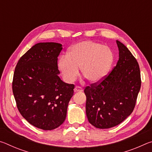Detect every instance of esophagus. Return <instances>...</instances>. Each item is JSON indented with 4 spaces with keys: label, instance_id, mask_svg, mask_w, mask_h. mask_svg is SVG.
<instances>
[{
    "label": "esophagus",
    "instance_id": "esophagus-1",
    "mask_svg": "<svg viewBox=\"0 0 152 152\" xmlns=\"http://www.w3.org/2000/svg\"><path fill=\"white\" fill-rule=\"evenodd\" d=\"M74 91L75 92H82V91H83V89H82V88L80 86H76L75 88H74Z\"/></svg>",
    "mask_w": 152,
    "mask_h": 152
}]
</instances>
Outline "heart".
<instances>
[{
	"mask_svg": "<svg viewBox=\"0 0 152 152\" xmlns=\"http://www.w3.org/2000/svg\"><path fill=\"white\" fill-rule=\"evenodd\" d=\"M114 61L112 50L107 45L91 40L82 41L72 46L66 56L58 61L64 80L72 82L78 75L80 68L82 76L91 83L103 80L109 72Z\"/></svg>",
	"mask_w": 152,
	"mask_h": 152,
	"instance_id": "heart-1",
	"label": "heart"
}]
</instances>
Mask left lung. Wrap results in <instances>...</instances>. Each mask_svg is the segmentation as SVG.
<instances>
[{"label": "left lung", "mask_w": 152, "mask_h": 152, "mask_svg": "<svg viewBox=\"0 0 152 152\" xmlns=\"http://www.w3.org/2000/svg\"><path fill=\"white\" fill-rule=\"evenodd\" d=\"M119 58L116 66L96 83L86 86V113L89 123L109 129L122 123L134 109L141 88L140 66L125 45L117 41Z\"/></svg>", "instance_id": "8db88e82"}]
</instances>
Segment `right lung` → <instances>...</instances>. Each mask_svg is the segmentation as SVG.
Returning a JSON list of instances; mask_svg holds the SVG:
<instances>
[{"instance_id":"right-lung-1","label":"right lung","mask_w":152,"mask_h":152,"mask_svg":"<svg viewBox=\"0 0 152 152\" xmlns=\"http://www.w3.org/2000/svg\"><path fill=\"white\" fill-rule=\"evenodd\" d=\"M60 43H39L19 59L12 88L17 109L31 125L52 130L65 121L74 85L58 76Z\"/></svg>"}]
</instances>
